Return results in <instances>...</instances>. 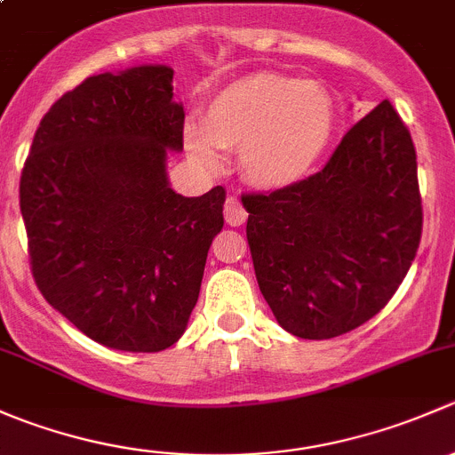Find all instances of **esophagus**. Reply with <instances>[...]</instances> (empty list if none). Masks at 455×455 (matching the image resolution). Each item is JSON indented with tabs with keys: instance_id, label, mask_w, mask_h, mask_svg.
I'll list each match as a JSON object with an SVG mask.
<instances>
[{
	"instance_id": "1",
	"label": "esophagus",
	"mask_w": 455,
	"mask_h": 455,
	"mask_svg": "<svg viewBox=\"0 0 455 455\" xmlns=\"http://www.w3.org/2000/svg\"><path fill=\"white\" fill-rule=\"evenodd\" d=\"M224 218H227V222L231 224V227H240V224L246 222V211L235 196L227 198V204H224Z\"/></svg>"
}]
</instances>
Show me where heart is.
Wrapping results in <instances>:
<instances>
[{"label": "heart", "mask_w": 455, "mask_h": 455, "mask_svg": "<svg viewBox=\"0 0 455 455\" xmlns=\"http://www.w3.org/2000/svg\"><path fill=\"white\" fill-rule=\"evenodd\" d=\"M334 100L323 85L277 72L242 76L209 100L204 125H189L185 142L204 167L218 149H240L244 178L261 189L304 180L334 134Z\"/></svg>", "instance_id": "b5f03b06"}]
</instances>
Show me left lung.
<instances>
[{
    "mask_svg": "<svg viewBox=\"0 0 455 455\" xmlns=\"http://www.w3.org/2000/svg\"><path fill=\"white\" fill-rule=\"evenodd\" d=\"M246 237L266 304L283 330L332 339L385 308L423 233L416 149L380 100L304 180L244 194Z\"/></svg>",
    "mask_w": 455,
    "mask_h": 455,
    "instance_id": "8db88e82",
    "label": "left lung"
}]
</instances>
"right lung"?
<instances>
[{
	"mask_svg": "<svg viewBox=\"0 0 455 455\" xmlns=\"http://www.w3.org/2000/svg\"><path fill=\"white\" fill-rule=\"evenodd\" d=\"M173 70L87 76L41 118L21 169L20 206L36 288L108 347L160 352L182 337L206 253L222 231L224 187H169L185 109Z\"/></svg>",
	"mask_w": 455,
	"mask_h": 455,
	"instance_id": "right-lung-1",
	"label": "right lung"
}]
</instances>
